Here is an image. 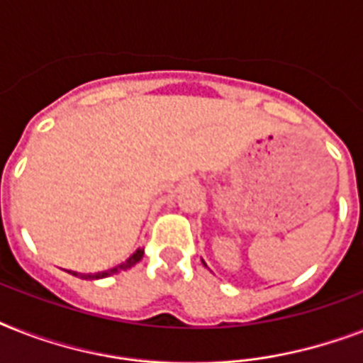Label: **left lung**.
Returning <instances> with one entry per match:
<instances>
[{"mask_svg": "<svg viewBox=\"0 0 363 363\" xmlns=\"http://www.w3.org/2000/svg\"><path fill=\"white\" fill-rule=\"evenodd\" d=\"M203 264H205V262H203Z\"/></svg>", "mask_w": 363, "mask_h": 363, "instance_id": "1", "label": "left lung"}]
</instances>
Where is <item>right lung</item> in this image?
I'll use <instances>...</instances> for the list:
<instances>
[{
  "instance_id": "right-lung-1",
  "label": "right lung",
  "mask_w": 363,
  "mask_h": 363,
  "mask_svg": "<svg viewBox=\"0 0 363 363\" xmlns=\"http://www.w3.org/2000/svg\"><path fill=\"white\" fill-rule=\"evenodd\" d=\"M143 258V248H137V252H133V256H130V258L125 259L124 264L116 265V267H113V269L109 271H101V273H88V275H82V273H73L75 277H81V279H104V277H109L113 275V273H118V271L122 269H128V267H131V265H135L139 259Z\"/></svg>"
}]
</instances>
